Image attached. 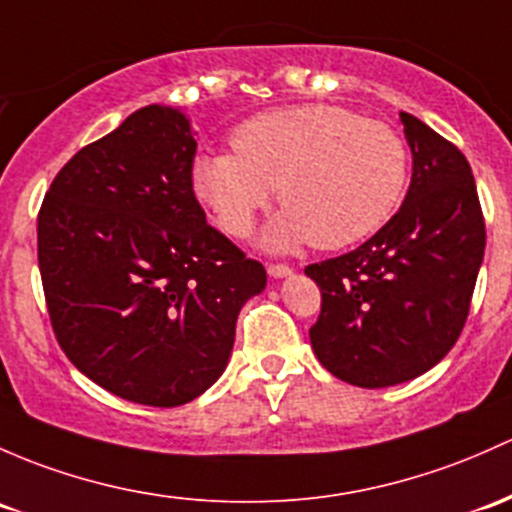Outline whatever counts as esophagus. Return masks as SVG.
Masks as SVG:
<instances>
[{
	"label": "esophagus",
	"mask_w": 512,
	"mask_h": 512,
	"mask_svg": "<svg viewBox=\"0 0 512 512\" xmlns=\"http://www.w3.org/2000/svg\"><path fill=\"white\" fill-rule=\"evenodd\" d=\"M267 274H270L272 279H284L292 274V267L287 265H267Z\"/></svg>",
	"instance_id": "34e87169"
}]
</instances>
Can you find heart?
Here are the masks:
<instances>
[{"label": "heart", "mask_w": 512, "mask_h": 512, "mask_svg": "<svg viewBox=\"0 0 512 512\" xmlns=\"http://www.w3.org/2000/svg\"><path fill=\"white\" fill-rule=\"evenodd\" d=\"M233 149L193 161V191L225 233L242 238L277 188L287 211L267 228L270 250L353 245L383 228L405 193L400 134L346 107L260 112L235 127Z\"/></svg>", "instance_id": "b5f03b06"}]
</instances>
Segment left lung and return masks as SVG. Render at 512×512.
Returning <instances> with one entry per match:
<instances>
[{"label": "left lung", "instance_id": "1", "mask_svg": "<svg viewBox=\"0 0 512 512\" xmlns=\"http://www.w3.org/2000/svg\"><path fill=\"white\" fill-rule=\"evenodd\" d=\"M400 122L412 152L400 211L358 250L304 270L321 289L316 358L368 390L419 378L451 351L486 250L469 161L410 112Z\"/></svg>", "mask_w": 512, "mask_h": 512}]
</instances>
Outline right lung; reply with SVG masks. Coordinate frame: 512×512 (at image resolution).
<instances>
[{
	"label": "right lung",
	"instance_id": "add662e5",
	"mask_svg": "<svg viewBox=\"0 0 512 512\" xmlns=\"http://www.w3.org/2000/svg\"><path fill=\"white\" fill-rule=\"evenodd\" d=\"M181 107L147 105L58 171L39 213L48 316L75 368L122 400L179 407L223 375L267 284L206 223Z\"/></svg>",
	"mask_w": 512,
	"mask_h": 512
}]
</instances>
